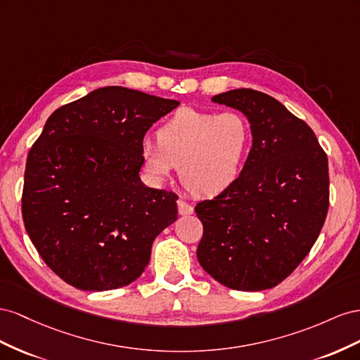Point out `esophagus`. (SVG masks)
Masks as SVG:
<instances>
[{"mask_svg": "<svg viewBox=\"0 0 360 360\" xmlns=\"http://www.w3.org/2000/svg\"><path fill=\"white\" fill-rule=\"evenodd\" d=\"M178 211L181 215H190L193 212V207L187 200L179 199L178 200Z\"/></svg>", "mask_w": 360, "mask_h": 360, "instance_id": "34e87169", "label": "esophagus"}]
</instances>
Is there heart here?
Segmentation results:
<instances>
[{"label":"heart","mask_w":360,"mask_h":360,"mask_svg":"<svg viewBox=\"0 0 360 360\" xmlns=\"http://www.w3.org/2000/svg\"><path fill=\"white\" fill-rule=\"evenodd\" d=\"M252 139L243 112H223L184 107L157 131V141L140 148L145 170L164 179L179 166V179L194 196L211 198L237 179Z\"/></svg>","instance_id":"obj_1"}]
</instances>
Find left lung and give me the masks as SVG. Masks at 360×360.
<instances>
[{
  "label": "left lung",
  "instance_id": "1",
  "mask_svg": "<svg viewBox=\"0 0 360 360\" xmlns=\"http://www.w3.org/2000/svg\"><path fill=\"white\" fill-rule=\"evenodd\" d=\"M243 111L253 145L240 176L196 205L202 269L232 290L262 291L285 281L311 252L328 210V161L307 123L262 91L212 98Z\"/></svg>",
  "mask_w": 360,
  "mask_h": 360
}]
</instances>
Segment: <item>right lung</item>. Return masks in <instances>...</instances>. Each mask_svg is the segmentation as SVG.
I'll list each match as a JSON object with an SVG mask.
<instances>
[{"mask_svg":"<svg viewBox=\"0 0 360 360\" xmlns=\"http://www.w3.org/2000/svg\"><path fill=\"white\" fill-rule=\"evenodd\" d=\"M179 105L125 87H102L57 108L30 149L22 219L44 262L84 291L134 282L157 235L178 219V196L143 186L148 129Z\"/></svg>","mask_w":360,"mask_h":360,"instance_id":"1","label":"right lung"}]
</instances>
